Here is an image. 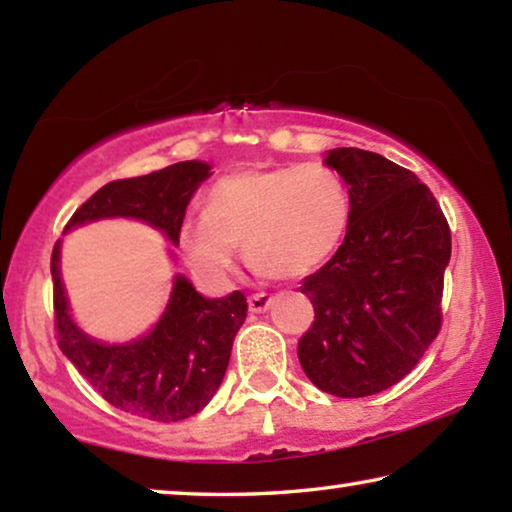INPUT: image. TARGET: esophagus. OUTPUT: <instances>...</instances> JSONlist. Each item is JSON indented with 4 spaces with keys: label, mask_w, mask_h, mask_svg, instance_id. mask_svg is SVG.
<instances>
[{
    "label": "esophagus",
    "mask_w": 512,
    "mask_h": 512,
    "mask_svg": "<svg viewBox=\"0 0 512 512\" xmlns=\"http://www.w3.org/2000/svg\"><path fill=\"white\" fill-rule=\"evenodd\" d=\"M271 303H273V296H269V294H253V296H248L250 312H266V310L271 308Z\"/></svg>",
    "instance_id": "obj_1"
}]
</instances>
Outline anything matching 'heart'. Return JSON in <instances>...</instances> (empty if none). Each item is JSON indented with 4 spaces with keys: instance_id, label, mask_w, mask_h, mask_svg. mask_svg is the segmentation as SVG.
<instances>
[{
    "instance_id": "1",
    "label": "heart",
    "mask_w": 512,
    "mask_h": 512,
    "mask_svg": "<svg viewBox=\"0 0 512 512\" xmlns=\"http://www.w3.org/2000/svg\"><path fill=\"white\" fill-rule=\"evenodd\" d=\"M352 200L338 172L322 163L253 167L213 183L207 211L179 227V248L209 285H225L246 257L273 278L317 271L345 239Z\"/></svg>"
}]
</instances>
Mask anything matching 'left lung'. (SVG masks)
<instances>
[{
  "label": "left lung",
  "mask_w": 512,
  "mask_h": 512,
  "mask_svg": "<svg viewBox=\"0 0 512 512\" xmlns=\"http://www.w3.org/2000/svg\"><path fill=\"white\" fill-rule=\"evenodd\" d=\"M324 165L352 200L345 241L303 280L315 322L299 361L319 391L365 398L398 384L437 338L451 230L414 172L372 151L338 147Z\"/></svg>",
  "instance_id": "8db88e82"
}]
</instances>
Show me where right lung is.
<instances>
[{"label":"right lung","mask_w":512,"mask_h":512,"mask_svg":"<svg viewBox=\"0 0 512 512\" xmlns=\"http://www.w3.org/2000/svg\"><path fill=\"white\" fill-rule=\"evenodd\" d=\"M209 177V163L183 160L144 177L105 183L73 213L64 232L96 220L133 218L179 246L188 202ZM50 271L59 349L112 407L158 423L183 421L207 407L225 377L234 335L246 322V296L209 299L177 273L163 315L147 333L103 342L82 331L71 315L61 280V241L52 250Z\"/></svg>","instance_id":"obj_1"}]
</instances>
